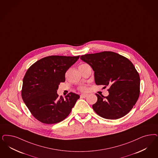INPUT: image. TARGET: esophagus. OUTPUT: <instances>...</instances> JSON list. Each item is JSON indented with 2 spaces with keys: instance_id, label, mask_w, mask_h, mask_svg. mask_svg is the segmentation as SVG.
I'll return each mask as SVG.
<instances>
[{
  "instance_id": "1",
  "label": "esophagus",
  "mask_w": 158,
  "mask_h": 158,
  "mask_svg": "<svg viewBox=\"0 0 158 158\" xmlns=\"http://www.w3.org/2000/svg\"><path fill=\"white\" fill-rule=\"evenodd\" d=\"M87 96V94H81V97L82 98H86Z\"/></svg>"
}]
</instances>
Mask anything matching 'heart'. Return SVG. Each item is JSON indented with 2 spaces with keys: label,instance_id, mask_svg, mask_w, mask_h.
<instances>
[{
  "label": "heart",
  "instance_id": "1",
  "mask_svg": "<svg viewBox=\"0 0 158 158\" xmlns=\"http://www.w3.org/2000/svg\"><path fill=\"white\" fill-rule=\"evenodd\" d=\"M79 89H80L81 90H82V91H86V90H87V88L86 87H85V86H82V87H81L79 88Z\"/></svg>",
  "mask_w": 158,
  "mask_h": 158
}]
</instances>
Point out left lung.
Here are the masks:
<instances>
[{
  "instance_id": "1",
  "label": "left lung",
  "mask_w": 158,
  "mask_h": 158,
  "mask_svg": "<svg viewBox=\"0 0 158 158\" xmlns=\"http://www.w3.org/2000/svg\"><path fill=\"white\" fill-rule=\"evenodd\" d=\"M92 67L97 85L109 86V94L98 95L92 106L104 118L116 120L127 114L139 95L140 77L130 60L117 53L104 51L82 55L80 58Z\"/></svg>"
}]
</instances>
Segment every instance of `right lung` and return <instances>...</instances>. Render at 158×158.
Instances as JSON below:
<instances>
[{
    "instance_id": "add662e5",
    "label": "right lung",
    "mask_w": 158,
    "mask_h": 158,
    "mask_svg": "<svg viewBox=\"0 0 158 158\" xmlns=\"http://www.w3.org/2000/svg\"><path fill=\"white\" fill-rule=\"evenodd\" d=\"M79 58L49 56L38 60L28 69L23 81L22 98L33 116L45 124H55L70 114L80 96L71 92L58 98L57 90L65 81L67 70Z\"/></svg>"
}]
</instances>
